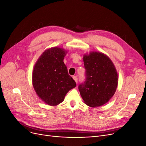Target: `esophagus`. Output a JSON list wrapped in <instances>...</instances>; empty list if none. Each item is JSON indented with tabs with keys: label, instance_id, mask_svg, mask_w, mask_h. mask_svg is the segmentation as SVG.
<instances>
[{
	"label": "esophagus",
	"instance_id": "1",
	"mask_svg": "<svg viewBox=\"0 0 146 146\" xmlns=\"http://www.w3.org/2000/svg\"><path fill=\"white\" fill-rule=\"evenodd\" d=\"M73 79L74 80V81L76 82V83H78V78H77L76 76H73Z\"/></svg>",
	"mask_w": 146,
	"mask_h": 146
}]
</instances>
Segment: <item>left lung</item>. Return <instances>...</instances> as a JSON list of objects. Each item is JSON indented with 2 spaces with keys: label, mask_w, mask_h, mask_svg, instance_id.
<instances>
[{
  "label": "left lung",
  "mask_w": 146,
  "mask_h": 146,
  "mask_svg": "<svg viewBox=\"0 0 146 146\" xmlns=\"http://www.w3.org/2000/svg\"><path fill=\"white\" fill-rule=\"evenodd\" d=\"M85 68L84 83L79 91L84 103L91 107L104 105L114 96L118 85V74L109 57L99 52H91L83 58Z\"/></svg>",
  "instance_id": "obj_1"
}]
</instances>
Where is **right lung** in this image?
<instances>
[{"label": "right lung", "instance_id": "add662e5", "mask_svg": "<svg viewBox=\"0 0 146 146\" xmlns=\"http://www.w3.org/2000/svg\"><path fill=\"white\" fill-rule=\"evenodd\" d=\"M66 53L59 47L45 50L38 59L32 73L35 92L43 102L51 106L61 104L68 91L76 86L63 62Z\"/></svg>", "mask_w": 146, "mask_h": 146}]
</instances>
